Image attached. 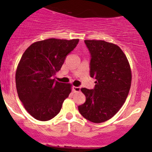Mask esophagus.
Here are the masks:
<instances>
[{"mask_svg":"<svg viewBox=\"0 0 152 152\" xmlns=\"http://www.w3.org/2000/svg\"><path fill=\"white\" fill-rule=\"evenodd\" d=\"M74 92H79L80 91H81V87L74 86Z\"/></svg>","mask_w":152,"mask_h":152,"instance_id":"1","label":"esophagus"}]
</instances>
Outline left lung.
Instances as JSON below:
<instances>
[{"label":"left lung","instance_id":"obj_1","mask_svg":"<svg viewBox=\"0 0 152 152\" xmlns=\"http://www.w3.org/2000/svg\"><path fill=\"white\" fill-rule=\"evenodd\" d=\"M91 55L90 75L95 78L93 90L81 88L86 102L78 106L80 114L88 121L102 123L119 111L128 96L132 71L119 46L102 40H85Z\"/></svg>","mask_w":152,"mask_h":152}]
</instances>
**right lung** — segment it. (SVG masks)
I'll list each match as a JSON object with an SVG mask.
<instances>
[{"instance_id":"obj_1","label":"right lung","mask_w":152,"mask_h":152,"mask_svg":"<svg viewBox=\"0 0 152 152\" xmlns=\"http://www.w3.org/2000/svg\"><path fill=\"white\" fill-rule=\"evenodd\" d=\"M78 41L48 38L32 43L23 54L15 71L17 93L36 119L45 121L55 117L69 97L72 84L56 81L53 76Z\"/></svg>"}]
</instances>
